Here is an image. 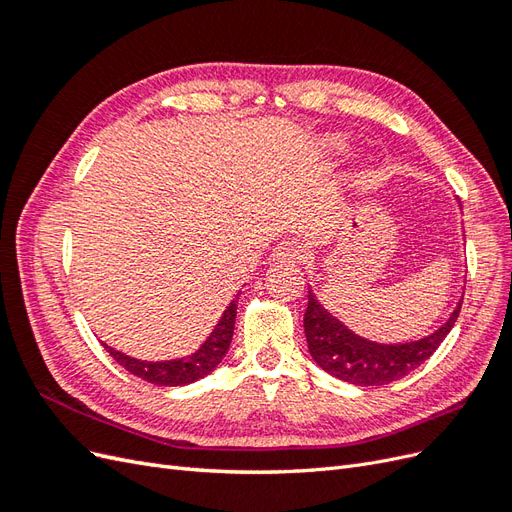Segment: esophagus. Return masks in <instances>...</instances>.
Returning <instances> with one entry per match:
<instances>
[{
	"label": "esophagus",
	"mask_w": 512,
	"mask_h": 512,
	"mask_svg": "<svg viewBox=\"0 0 512 512\" xmlns=\"http://www.w3.org/2000/svg\"><path fill=\"white\" fill-rule=\"evenodd\" d=\"M307 256V250L297 241H282L273 250V258L282 262H299Z\"/></svg>",
	"instance_id": "1"
}]
</instances>
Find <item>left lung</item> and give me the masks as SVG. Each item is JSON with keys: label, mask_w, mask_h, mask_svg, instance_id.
<instances>
[{"label": "left lung", "mask_w": 512, "mask_h": 512, "mask_svg": "<svg viewBox=\"0 0 512 512\" xmlns=\"http://www.w3.org/2000/svg\"><path fill=\"white\" fill-rule=\"evenodd\" d=\"M461 303L438 331L408 344H376L352 333L324 309L314 292L307 294L303 318L309 354L331 376L356 386H382L408 376L438 350L459 318Z\"/></svg>", "instance_id": "left-lung-1"}]
</instances>
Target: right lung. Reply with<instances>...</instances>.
I'll return each instance as SVG.
<instances>
[{
  "label": "right lung",
  "instance_id": "add662e5",
  "mask_svg": "<svg viewBox=\"0 0 512 512\" xmlns=\"http://www.w3.org/2000/svg\"><path fill=\"white\" fill-rule=\"evenodd\" d=\"M235 318H237V301H230V305L224 309L220 322L215 324L211 335L205 339V344L200 346L194 354L183 356L177 361H164V363H149V361H136L132 356L121 354L113 348H104L111 352L113 359L128 369L132 376L141 378L151 384L160 386H183L205 378L207 374L220 365L224 354L228 352L232 331H235Z\"/></svg>",
  "mask_w": 512,
  "mask_h": 512
}]
</instances>
